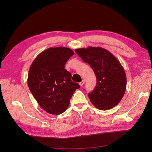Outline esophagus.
I'll list each match as a JSON object with an SVG mask.
<instances>
[{
    "label": "esophagus",
    "instance_id": "34e87169",
    "mask_svg": "<svg viewBox=\"0 0 152 152\" xmlns=\"http://www.w3.org/2000/svg\"><path fill=\"white\" fill-rule=\"evenodd\" d=\"M84 83H85V81H84V79H83V80H82V81H81L80 83H79V85H80L81 86H83L84 85Z\"/></svg>",
    "mask_w": 152,
    "mask_h": 152
}]
</instances>
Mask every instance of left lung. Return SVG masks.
I'll return each mask as SVG.
<instances>
[{"mask_svg": "<svg viewBox=\"0 0 152 152\" xmlns=\"http://www.w3.org/2000/svg\"><path fill=\"white\" fill-rule=\"evenodd\" d=\"M75 52L91 66L97 78L95 89L88 94L91 103L100 110L115 107L121 100L126 89V76L120 62L101 47L81 48Z\"/></svg>", "mask_w": 152, "mask_h": 152, "instance_id": "left-lung-1", "label": "left lung"}]
</instances>
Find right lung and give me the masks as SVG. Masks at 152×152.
I'll use <instances>...</instances> for the list:
<instances>
[{"mask_svg":"<svg viewBox=\"0 0 152 152\" xmlns=\"http://www.w3.org/2000/svg\"><path fill=\"white\" fill-rule=\"evenodd\" d=\"M74 52L66 47L49 48L34 59L30 66L28 85L39 105L48 113L58 115L65 111L75 91L80 87L71 81L65 68Z\"/></svg>","mask_w":152,"mask_h":152,"instance_id":"right-lung-1","label":"right lung"}]
</instances>
